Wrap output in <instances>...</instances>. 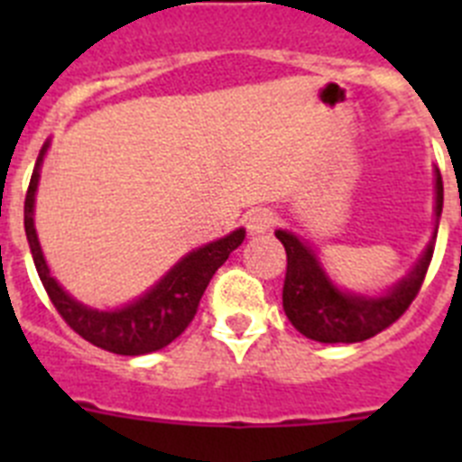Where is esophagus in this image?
<instances>
[{
    "mask_svg": "<svg viewBox=\"0 0 462 462\" xmlns=\"http://www.w3.org/2000/svg\"><path fill=\"white\" fill-rule=\"evenodd\" d=\"M245 224H247L250 236L266 234V231H271L273 224H275V212L268 210V208H256V210H252L250 215H247Z\"/></svg>",
    "mask_w": 462,
    "mask_h": 462,
    "instance_id": "obj_1",
    "label": "esophagus"
}]
</instances>
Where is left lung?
Returning a JSON list of instances; mask_svg holds the SVG:
<instances>
[{
    "instance_id": "left-lung-1",
    "label": "left lung",
    "mask_w": 462,
    "mask_h": 462,
    "mask_svg": "<svg viewBox=\"0 0 462 462\" xmlns=\"http://www.w3.org/2000/svg\"><path fill=\"white\" fill-rule=\"evenodd\" d=\"M444 187L442 175L435 171V231L430 243L421 252L410 273L383 293L345 291L330 280L321 266L317 252L291 231L277 228L275 236L287 250V277L282 289V308L293 328L305 337L326 345L336 342H363L389 328L402 317L423 284L438 238V224L442 217Z\"/></svg>"
}]
</instances>
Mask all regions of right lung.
I'll use <instances>...</instances> for the list:
<instances>
[{
	"label": "right lung",
	"mask_w": 462,
	"mask_h": 462,
	"mask_svg": "<svg viewBox=\"0 0 462 462\" xmlns=\"http://www.w3.org/2000/svg\"><path fill=\"white\" fill-rule=\"evenodd\" d=\"M48 148H51V141L43 143V148H41L30 189L24 196V234H27L36 273H39L52 305L80 337L92 342L94 346H101L106 352L122 354V356H143V354L164 349L191 324L208 282L228 259V254L243 243L245 228H236L224 238L191 250L157 284H152L132 303L116 310L89 308L69 296L60 287V282L51 275L46 256L41 252L39 236H36L34 199L41 178V164H43Z\"/></svg>",
	"instance_id": "right-lung-1"
}]
</instances>
